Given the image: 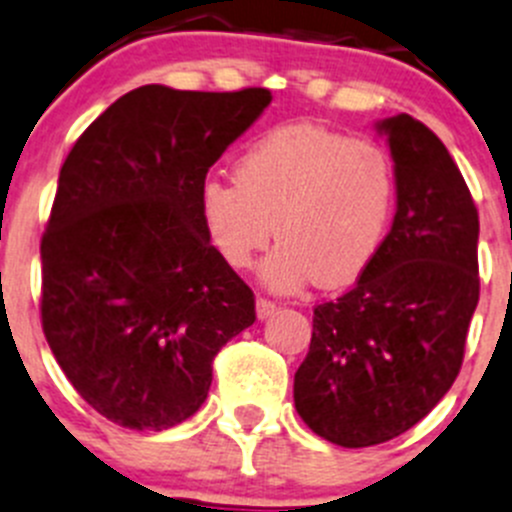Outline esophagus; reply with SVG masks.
<instances>
[{"label":"esophagus","mask_w":512,"mask_h":512,"mask_svg":"<svg viewBox=\"0 0 512 512\" xmlns=\"http://www.w3.org/2000/svg\"><path fill=\"white\" fill-rule=\"evenodd\" d=\"M278 310V303L270 298H257V318H270Z\"/></svg>","instance_id":"34e87169"}]
</instances>
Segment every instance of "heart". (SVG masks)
Instances as JSON below:
<instances>
[{
  "instance_id": "1",
  "label": "heart",
  "mask_w": 512,
  "mask_h": 512,
  "mask_svg": "<svg viewBox=\"0 0 512 512\" xmlns=\"http://www.w3.org/2000/svg\"><path fill=\"white\" fill-rule=\"evenodd\" d=\"M394 204V171L374 141L313 123L267 131L242 151L234 184L209 179L199 217L227 265L245 270L278 234L262 278L293 290L348 285L371 265Z\"/></svg>"
}]
</instances>
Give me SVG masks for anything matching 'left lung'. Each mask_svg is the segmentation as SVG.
Segmentation results:
<instances>
[{"instance_id": "8db88e82", "label": "left lung", "mask_w": 512, "mask_h": 512, "mask_svg": "<svg viewBox=\"0 0 512 512\" xmlns=\"http://www.w3.org/2000/svg\"><path fill=\"white\" fill-rule=\"evenodd\" d=\"M379 131L394 159V224L356 285L313 308L293 386L300 419L341 447L389 442L437 407L480 298V219L450 151L407 113Z\"/></svg>"}]
</instances>
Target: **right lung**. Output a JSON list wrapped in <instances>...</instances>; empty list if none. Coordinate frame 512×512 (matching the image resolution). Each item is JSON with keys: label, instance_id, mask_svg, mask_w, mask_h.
<instances>
[{"label": "right lung", "instance_id": "right-lung-1", "mask_svg": "<svg viewBox=\"0 0 512 512\" xmlns=\"http://www.w3.org/2000/svg\"><path fill=\"white\" fill-rule=\"evenodd\" d=\"M267 88L143 85L105 108L60 169L42 234V331L90 407L161 432L212 386L255 295L199 217L209 166L270 105Z\"/></svg>", "mask_w": 512, "mask_h": 512}]
</instances>
